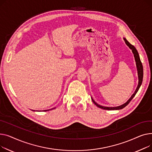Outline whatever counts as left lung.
I'll return each instance as SVG.
<instances>
[{
  "instance_id": "1",
  "label": "left lung",
  "mask_w": 152,
  "mask_h": 152,
  "mask_svg": "<svg viewBox=\"0 0 152 152\" xmlns=\"http://www.w3.org/2000/svg\"><path fill=\"white\" fill-rule=\"evenodd\" d=\"M124 42H125V43L126 44V45L132 50V52L133 53L134 55V59H135V61H136V67H137V74H138V78H139V82H138V85L137 86V88L136 91H134V93L132 94V95L131 96V97L129 98V99L127 101V102H126L124 104L120 105V106H117V107H104V106H102V105H100L99 104H97L94 100L93 99V98L91 97V99L93 102V103L97 106L98 107H99L101 109H102L104 110H120V109H123L124 107H125L130 102V101L133 99V97L135 96V95L136 94V93H137L139 89L140 88V86H141L142 85V80H143V66H142V62L140 61V57H139V53L136 50V48L134 47L133 45H132L125 39V38H123Z\"/></svg>"
}]
</instances>
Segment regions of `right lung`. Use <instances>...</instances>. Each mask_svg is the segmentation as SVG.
Instances as JSON below:
<instances>
[{"label": "right lung", "mask_w": 152, "mask_h": 152, "mask_svg": "<svg viewBox=\"0 0 152 152\" xmlns=\"http://www.w3.org/2000/svg\"><path fill=\"white\" fill-rule=\"evenodd\" d=\"M56 109V107H55V108H53V109H49V110H43V111L46 112V111H48V110H52V109ZM33 111H35V110H33Z\"/></svg>", "instance_id": "add662e5"}]
</instances>
